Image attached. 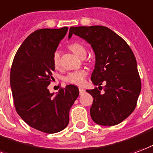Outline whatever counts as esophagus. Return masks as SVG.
<instances>
[{"instance_id":"obj_1","label":"esophagus","mask_w":153,"mask_h":153,"mask_svg":"<svg viewBox=\"0 0 153 153\" xmlns=\"http://www.w3.org/2000/svg\"><path fill=\"white\" fill-rule=\"evenodd\" d=\"M85 92V90L83 89V88H79V93L80 95H82V94H83Z\"/></svg>"}]
</instances>
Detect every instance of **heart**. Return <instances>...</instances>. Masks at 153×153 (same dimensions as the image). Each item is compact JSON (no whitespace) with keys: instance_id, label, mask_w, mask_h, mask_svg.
Masks as SVG:
<instances>
[{"instance_id":"1","label":"heart","mask_w":153,"mask_h":153,"mask_svg":"<svg viewBox=\"0 0 153 153\" xmlns=\"http://www.w3.org/2000/svg\"><path fill=\"white\" fill-rule=\"evenodd\" d=\"M69 48L71 49L74 53L79 56L81 58L85 57L87 55V49L85 46L78 41H74L69 45ZM53 62L55 66L59 65L60 62V53L58 51H55L53 55ZM88 74V72L85 70L70 72L65 77V81L75 85H82L85 82V78Z\"/></svg>"}]
</instances>
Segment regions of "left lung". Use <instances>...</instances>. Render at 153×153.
<instances>
[{
  "label": "left lung",
  "instance_id": "8db88e82",
  "mask_svg": "<svg viewBox=\"0 0 153 153\" xmlns=\"http://www.w3.org/2000/svg\"><path fill=\"white\" fill-rule=\"evenodd\" d=\"M73 34L88 42L96 55L91 79L99 89L87 90L94 98L91 118L101 126L119 124L134 110L141 91L133 52L122 37L106 27H71L69 39ZM103 82L105 86L102 94Z\"/></svg>",
  "mask_w": 153,
  "mask_h": 153
}]
</instances>
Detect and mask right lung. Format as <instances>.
Returning a JSON list of instances; mask_svg holds the SVG:
<instances>
[{"label": "right lung", "mask_w": 153, "mask_h": 153, "mask_svg": "<svg viewBox=\"0 0 153 153\" xmlns=\"http://www.w3.org/2000/svg\"><path fill=\"white\" fill-rule=\"evenodd\" d=\"M68 27L39 29L25 39L13 58L10 86L17 113L28 125L53 134L69 123V112L79 95V88L67 85L55 95L48 86L55 71L53 55Z\"/></svg>", "instance_id": "obj_1"}]
</instances>
